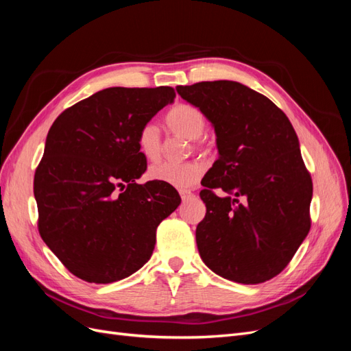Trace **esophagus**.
<instances>
[{
    "instance_id": "obj_1",
    "label": "esophagus",
    "mask_w": 351,
    "mask_h": 351,
    "mask_svg": "<svg viewBox=\"0 0 351 351\" xmlns=\"http://www.w3.org/2000/svg\"><path fill=\"white\" fill-rule=\"evenodd\" d=\"M180 196H182V199L186 202V200L193 197V193L190 192V190H180Z\"/></svg>"
}]
</instances>
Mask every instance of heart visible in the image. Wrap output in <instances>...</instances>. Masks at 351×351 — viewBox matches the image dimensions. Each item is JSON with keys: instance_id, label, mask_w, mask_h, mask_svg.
<instances>
[{"instance_id": "1", "label": "heart", "mask_w": 351, "mask_h": 351, "mask_svg": "<svg viewBox=\"0 0 351 351\" xmlns=\"http://www.w3.org/2000/svg\"><path fill=\"white\" fill-rule=\"evenodd\" d=\"M165 123L173 133L193 141L197 149H208L209 142L202 139L206 127V119L204 112L195 105L177 104L165 115ZM137 146L141 152L154 161L161 154V137H159L158 127L154 123H145L137 132ZM205 173V167L199 161H189L183 164L173 162H158L154 164L147 176L151 180L159 183H165L176 189H190L197 184Z\"/></svg>"}]
</instances>
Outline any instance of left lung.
Returning a JSON list of instances; mask_svg holds the SVG:
<instances>
[{"label":"left lung","mask_w":351,"mask_h":351,"mask_svg":"<svg viewBox=\"0 0 351 351\" xmlns=\"http://www.w3.org/2000/svg\"><path fill=\"white\" fill-rule=\"evenodd\" d=\"M177 92L217 133L219 158L202 180L206 214L196 228L202 261L241 284L277 277L311 230L312 177L290 120L237 82H199Z\"/></svg>","instance_id":"left-lung-1"}]
</instances>
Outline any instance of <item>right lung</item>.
I'll return each mask as SVG.
<instances>
[{
  "label": "right lung",
  "instance_id": "1",
  "mask_svg": "<svg viewBox=\"0 0 351 351\" xmlns=\"http://www.w3.org/2000/svg\"><path fill=\"white\" fill-rule=\"evenodd\" d=\"M174 98L169 86L108 88L51 125L34 180L38 230L77 278L115 282L151 259L159 222L182 199L165 183H136L147 167L137 132Z\"/></svg>",
  "mask_w": 351,
  "mask_h": 351
}]
</instances>
